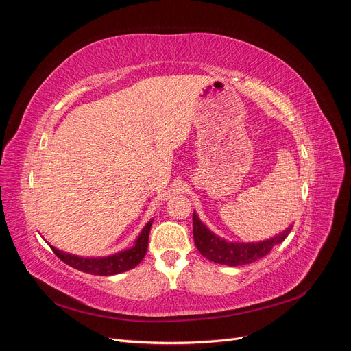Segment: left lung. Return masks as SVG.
<instances>
[{
    "label": "left lung",
    "instance_id": "1",
    "mask_svg": "<svg viewBox=\"0 0 351 351\" xmlns=\"http://www.w3.org/2000/svg\"><path fill=\"white\" fill-rule=\"evenodd\" d=\"M291 227L293 226L268 240L253 243L227 241L214 234L199 219L196 212H193V239L197 250L206 259L215 263L228 265V267H240V265H247L267 256L274 246L284 241L285 237L290 234Z\"/></svg>",
    "mask_w": 351,
    "mask_h": 351
}]
</instances>
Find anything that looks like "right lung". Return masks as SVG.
Listing matches in <instances>:
<instances>
[{"instance_id":"right-lung-1","label":"right lung","mask_w":351,"mask_h":351,"mask_svg":"<svg viewBox=\"0 0 351 351\" xmlns=\"http://www.w3.org/2000/svg\"><path fill=\"white\" fill-rule=\"evenodd\" d=\"M152 221L154 219H151L143 227L139 237L136 239L133 247L110 254V256L82 258V256H76V254L58 250L54 246H51V249L62 262H66L67 265H70L71 268L79 269L82 272L92 274V275H104V277L105 275L121 274V272H125V271L137 267V265H139L142 262V259L145 258L146 250H147V240H149V232H151V227H152Z\"/></svg>"}]
</instances>
